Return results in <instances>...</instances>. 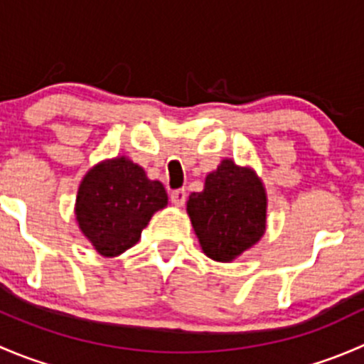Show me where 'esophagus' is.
I'll return each instance as SVG.
<instances>
[{
  "mask_svg": "<svg viewBox=\"0 0 364 364\" xmlns=\"http://www.w3.org/2000/svg\"><path fill=\"white\" fill-rule=\"evenodd\" d=\"M171 200H172V204L178 205V208H181V205L185 204V200H186V192L183 188L174 190V192L171 193Z\"/></svg>",
  "mask_w": 364,
  "mask_h": 364,
  "instance_id": "esophagus-1",
  "label": "esophagus"
}]
</instances>
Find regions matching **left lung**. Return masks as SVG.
<instances>
[{
    "instance_id": "obj_1",
    "label": "left lung",
    "mask_w": 364,
    "mask_h": 364,
    "mask_svg": "<svg viewBox=\"0 0 364 364\" xmlns=\"http://www.w3.org/2000/svg\"><path fill=\"white\" fill-rule=\"evenodd\" d=\"M186 213L200 248L216 262H232L260 241L267 227V193L248 165L223 159L190 193Z\"/></svg>"
}]
</instances>
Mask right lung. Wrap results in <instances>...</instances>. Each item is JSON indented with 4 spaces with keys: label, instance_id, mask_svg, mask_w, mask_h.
Listing matches in <instances>:
<instances>
[{
    "label": "right lung",
    "instance_id": "obj_1",
    "mask_svg": "<svg viewBox=\"0 0 364 364\" xmlns=\"http://www.w3.org/2000/svg\"><path fill=\"white\" fill-rule=\"evenodd\" d=\"M167 203L160 181L149 179L128 156H114L84 174L73 213L91 247L104 257H117L141 240L142 229Z\"/></svg>",
    "mask_w": 364,
    "mask_h": 364
}]
</instances>
